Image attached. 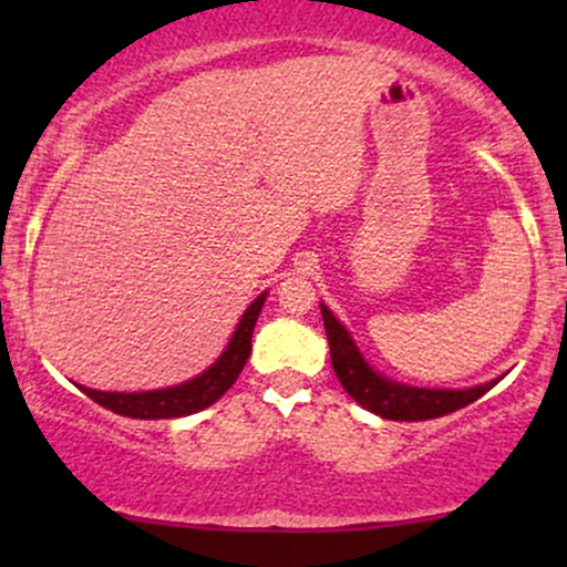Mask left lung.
Wrapping results in <instances>:
<instances>
[{
  "mask_svg": "<svg viewBox=\"0 0 567 567\" xmlns=\"http://www.w3.org/2000/svg\"><path fill=\"white\" fill-rule=\"evenodd\" d=\"M322 309V322L324 333H328L330 343V362L341 381V386L360 402L362 408H368L370 413L381 415L389 421H426V419H440V415L453 413L472 405L474 400H480L485 392H491L496 386V381L483 383V386L464 389V392H453V389H415V386H402L383 375L373 373L368 368V362L362 360V354L357 351L354 341H351L343 324L330 315V309L320 303Z\"/></svg>",
  "mask_w": 567,
  "mask_h": 567,
  "instance_id": "8db88e82",
  "label": "left lung"
}]
</instances>
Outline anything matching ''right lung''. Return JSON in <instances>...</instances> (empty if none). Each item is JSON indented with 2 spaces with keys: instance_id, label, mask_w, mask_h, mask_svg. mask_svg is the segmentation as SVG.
Masks as SVG:
<instances>
[{
  "instance_id": "1",
  "label": "right lung",
  "mask_w": 567,
  "mask_h": 567,
  "mask_svg": "<svg viewBox=\"0 0 567 567\" xmlns=\"http://www.w3.org/2000/svg\"><path fill=\"white\" fill-rule=\"evenodd\" d=\"M266 301V292L250 303V309L245 311L243 320L237 324V333H234L229 349L220 354V360L210 370L197 375L194 381L181 383V386L171 389H157V392H95V389L80 386L90 400H95L97 405H103L112 413L127 415V419H181V415H192L197 410H205L213 402H218L220 396L231 389V383L243 373L247 357H250V338L252 328H256L258 315H261V306Z\"/></svg>"
}]
</instances>
